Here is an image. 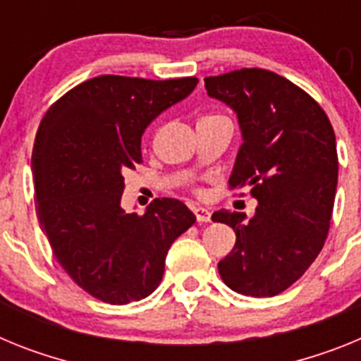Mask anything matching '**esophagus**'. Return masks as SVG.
<instances>
[{"mask_svg": "<svg viewBox=\"0 0 361 361\" xmlns=\"http://www.w3.org/2000/svg\"><path fill=\"white\" fill-rule=\"evenodd\" d=\"M192 211L200 224H207V221H211V211H209V209H205V207H194Z\"/></svg>", "mask_w": 361, "mask_h": 361, "instance_id": "1", "label": "esophagus"}]
</instances>
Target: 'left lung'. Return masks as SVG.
I'll return each instance as SVG.
<instances>
[{"label":"left lung","instance_id":"8db88e82","mask_svg":"<svg viewBox=\"0 0 361 361\" xmlns=\"http://www.w3.org/2000/svg\"><path fill=\"white\" fill-rule=\"evenodd\" d=\"M211 98L231 106L241 143L231 187L249 185L255 216L216 211L236 233L218 263L227 287L245 296H276L309 269L324 247L338 185L336 136L314 99L271 71L241 68L205 78Z\"/></svg>","mask_w":361,"mask_h":361}]
</instances>
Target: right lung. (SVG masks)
Segmentation results:
<instances>
[{
  "label": "right lung",
  "instance_id": "right-lung-1",
  "mask_svg": "<svg viewBox=\"0 0 361 361\" xmlns=\"http://www.w3.org/2000/svg\"><path fill=\"white\" fill-rule=\"evenodd\" d=\"M196 78L98 76L47 111L32 150L37 216L52 252L90 296L112 305L154 293L172 241L196 221L174 198L142 216L121 209L123 172L143 161L145 128L196 89Z\"/></svg>",
  "mask_w": 361,
  "mask_h": 361
}]
</instances>
